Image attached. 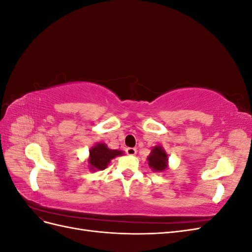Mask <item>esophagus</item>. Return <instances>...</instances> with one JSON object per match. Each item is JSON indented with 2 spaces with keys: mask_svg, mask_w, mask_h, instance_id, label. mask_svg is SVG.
I'll use <instances>...</instances> for the list:
<instances>
[{
  "mask_svg": "<svg viewBox=\"0 0 252 252\" xmlns=\"http://www.w3.org/2000/svg\"><path fill=\"white\" fill-rule=\"evenodd\" d=\"M126 154L128 156H135L136 155V149L132 148V147H129L126 149Z\"/></svg>",
  "mask_w": 252,
  "mask_h": 252,
  "instance_id": "esophagus-1",
  "label": "esophagus"
}]
</instances>
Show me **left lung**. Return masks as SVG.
Listing matches in <instances>:
<instances>
[{
	"mask_svg": "<svg viewBox=\"0 0 252 252\" xmlns=\"http://www.w3.org/2000/svg\"><path fill=\"white\" fill-rule=\"evenodd\" d=\"M167 158L166 152L159 146L155 147L151 151V155L148 157V164L155 171H163L167 168Z\"/></svg>",
	"mask_w": 252,
	"mask_h": 252,
	"instance_id": "obj_1",
	"label": "left lung"
}]
</instances>
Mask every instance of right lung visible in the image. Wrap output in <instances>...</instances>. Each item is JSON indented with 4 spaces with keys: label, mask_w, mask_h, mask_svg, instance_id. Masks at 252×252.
I'll use <instances>...</instances> for the list:
<instances>
[{
    "label": "right lung",
    "mask_w": 252,
    "mask_h": 252,
    "mask_svg": "<svg viewBox=\"0 0 252 252\" xmlns=\"http://www.w3.org/2000/svg\"><path fill=\"white\" fill-rule=\"evenodd\" d=\"M122 154H123L122 151L107 148L105 144H96L94 147L90 149L89 164L91 169L104 170L111 158L121 156Z\"/></svg>",
    "instance_id": "obj_1"
}]
</instances>
